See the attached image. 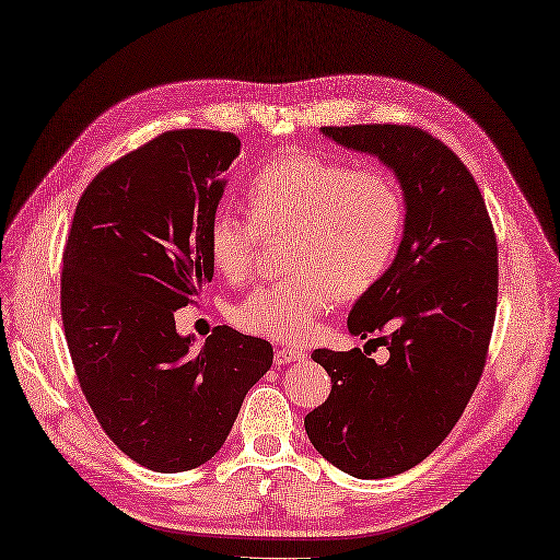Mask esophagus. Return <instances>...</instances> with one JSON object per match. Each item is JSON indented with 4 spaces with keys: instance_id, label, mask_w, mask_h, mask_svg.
Wrapping results in <instances>:
<instances>
[{
    "instance_id": "1",
    "label": "esophagus",
    "mask_w": 560,
    "mask_h": 560,
    "mask_svg": "<svg viewBox=\"0 0 560 560\" xmlns=\"http://www.w3.org/2000/svg\"><path fill=\"white\" fill-rule=\"evenodd\" d=\"M303 357H305V352L296 350V347H278L273 359H276L278 365H287V363H292V361H301Z\"/></svg>"
}]
</instances>
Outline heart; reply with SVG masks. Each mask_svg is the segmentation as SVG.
<instances>
[{"mask_svg":"<svg viewBox=\"0 0 560 560\" xmlns=\"http://www.w3.org/2000/svg\"><path fill=\"white\" fill-rule=\"evenodd\" d=\"M245 215L218 213L206 231L215 271L241 282L264 238L289 234L294 276L259 284L234 305L245 331L282 342L313 334L336 301L361 299L387 278L408 222L402 189L382 166H352L313 152L261 164L243 189Z\"/></svg>","mask_w":560,"mask_h":560,"instance_id":"obj_1","label":"heart"}]
</instances>
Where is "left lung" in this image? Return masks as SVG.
Listing matches in <instances>:
<instances>
[{
    "mask_svg": "<svg viewBox=\"0 0 560 560\" xmlns=\"http://www.w3.org/2000/svg\"><path fill=\"white\" fill-rule=\"evenodd\" d=\"M377 155L402 185L398 257L352 307L350 334L387 345L377 365L359 347L315 350L331 394L305 415L315 450L347 475L380 479L421 464L450 435L485 373L498 305V241L485 197L456 152L412 125L322 127Z\"/></svg>",
    "mask_w": 560,
    "mask_h": 560,
    "instance_id": "obj_1",
    "label": "left lung"
}]
</instances>
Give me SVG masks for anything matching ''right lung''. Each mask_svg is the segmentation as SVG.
I'll list each match as a JSON object with an SVG mask.
<instances>
[{"label":"right lung","mask_w":560,"mask_h":560,"mask_svg":"<svg viewBox=\"0 0 560 560\" xmlns=\"http://www.w3.org/2000/svg\"><path fill=\"white\" fill-rule=\"evenodd\" d=\"M231 131L173 129L104 166L75 206L60 280L75 377L104 433L155 472L213 458L273 347L215 326L201 350L173 313L213 278L206 231L236 160Z\"/></svg>","instance_id":"1"}]
</instances>
